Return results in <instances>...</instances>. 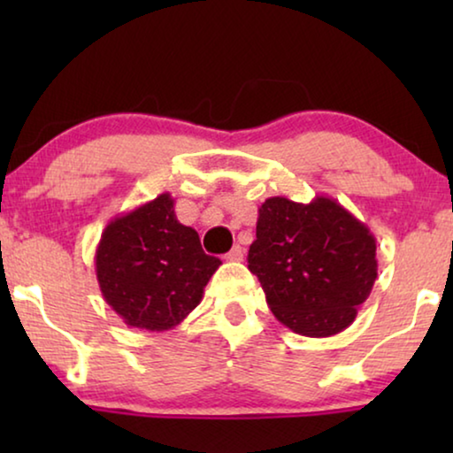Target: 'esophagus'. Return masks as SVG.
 Segmentation results:
<instances>
[{
	"mask_svg": "<svg viewBox=\"0 0 453 453\" xmlns=\"http://www.w3.org/2000/svg\"><path fill=\"white\" fill-rule=\"evenodd\" d=\"M225 257L228 259V262H241V259H243V247H241V245H234L233 250L228 251Z\"/></svg>",
	"mask_w": 453,
	"mask_h": 453,
	"instance_id": "1",
	"label": "esophagus"
}]
</instances>
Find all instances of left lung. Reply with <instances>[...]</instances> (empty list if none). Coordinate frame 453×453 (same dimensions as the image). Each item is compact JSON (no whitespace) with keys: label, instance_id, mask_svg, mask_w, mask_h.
I'll use <instances>...</instances> for the list:
<instances>
[{"label":"left lung","instance_id":"8db88e82","mask_svg":"<svg viewBox=\"0 0 453 453\" xmlns=\"http://www.w3.org/2000/svg\"><path fill=\"white\" fill-rule=\"evenodd\" d=\"M377 241L334 197L309 203L268 197L257 210L250 270L274 318L309 338H327L355 321L377 278Z\"/></svg>","mask_w":453,"mask_h":453}]
</instances>
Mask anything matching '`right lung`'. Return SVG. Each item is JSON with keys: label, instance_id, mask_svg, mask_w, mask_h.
Here are the masks:
<instances>
[{"label": "right lung", "instance_id": "1", "mask_svg": "<svg viewBox=\"0 0 453 453\" xmlns=\"http://www.w3.org/2000/svg\"><path fill=\"white\" fill-rule=\"evenodd\" d=\"M220 264L203 253L194 228L177 220L171 194L115 216L95 253L104 301L129 327L146 332L181 324Z\"/></svg>", "mask_w": 453, "mask_h": 453}]
</instances>
